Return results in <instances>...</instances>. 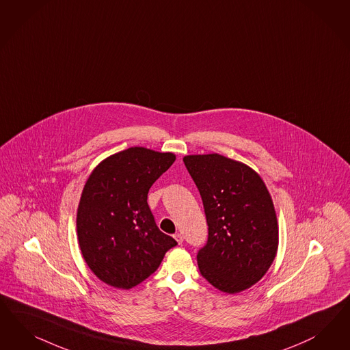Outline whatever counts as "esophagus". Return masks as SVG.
I'll list each match as a JSON object with an SVG mask.
<instances>
[{"instance_id": "esophagus-1", "label": "esophagus", "mask_w": 350, "mask_h": 350, "mask_svg": "<svg viewBox=\"0 0 350 350\" xmlns=\"http://www.w3.org/2000/svg\"><path fill=\"white\" fill-rule=\"evenodd\" d=\"M174 238L176 239V242L181 245L183 243V236H181L180 233H176V234H174Z\"/></svg>"}]
</instances>
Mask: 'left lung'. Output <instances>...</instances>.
I'll return each mask as SVG.
<instances>
[{"mask_svg": "<svg viewBox=\"0 0 350 350\" xmlns=\"http://www.w3.org/2000/svg\"><path fill=\"white\" fill-rule=\"evenodd\" d=\"M196 183L208 226L197 254L203 278L237 293L259 282L278 248V223L271 194L256 171L221 154L183 158Z\"/></svg>", "mask_w": 350, "mask_h": 350, "instance_id": "left-lung-1", "label": "left lung"}]
</instances>
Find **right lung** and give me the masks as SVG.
Here are the masks:
<instances>
[{
  "instance_id": "obj_1",
  "label": "right lung",
  "mask_w": 350,
  "mask_h": 350,
  "mask_svg": "<svg viewBox=\"0 0 350 350\" xmlns=\"http://www.w3.org/2000/svg\"><path fill=\"white\" fill-rule=\"evenodd\" d=\"M175 159L170 152L131 147L92 170L79 200L77 237L83 259L103 282L133 288L178 245L158 229L147 202L149 188Z\"/></svg>"
}]
</instances>
